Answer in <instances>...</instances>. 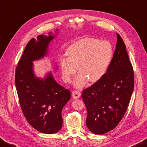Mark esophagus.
Wrapping results in <instances>:
<instances>
[{"instance_id": "esophagus-1", "label": "esophagus", "mask_w": 147, "mask_h": 147, "mask_svg": "<svg viewBox=\"0 0 147 147\" xmlns=\"http://www.w3.org/2000/svg\"><path fill=\"white\" fill-rule=\"evenodd\" d=\"M81 96V93L78 91H73L72 92V97L74 99H77L80 98Z\"/></svg>"}]
</instances>
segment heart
<instances>
[{
    "label": "heart",
    "mask_w": 147,
    "mask_h": 147,
    "mask_svg": "<svg viewBox=\"0 0 147 147\" xmlns=\"http://www.w3.org/2000/svg\"><path fill=\"white\" fill-rule=\"evenodd\" d=\"M113 55L112 46L109 42L94 38H84L71 44L67 55L60 58L62 77L70 82L78 70L74 85L78 88L84 87L87 82H96L106 74Z\"/></svg>",
    "instance_id": "obj_1"
}]
</instances>
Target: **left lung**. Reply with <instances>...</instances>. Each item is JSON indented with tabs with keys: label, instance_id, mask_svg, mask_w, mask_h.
<instances>
[{
	"label": "left lung",
	"instance_id": "obj_1",
	"mask_svg": "<svg viewBox=\"0 0 147 147\" xmlns=\"http://www.w3.org/2000/svg\"><path fill=\"white\" fill-rule=\"evenodd\" d=\"M116 34L115 51L106 74L82 94L87 110L86 125L95 134H104L116 127L126 112L134 90L133 67L123 40Z\"/></svg>",
	"mask_w": 147,
	"mask_h": 147
}]
</instances>
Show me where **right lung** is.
Returning a JSON list of instances; mask_svg holds the SVG:
<instances>
[{
	"label": "right lung",
	"instance_id": "obj_1",
	"mask_svg": "<svg viewBox=\"0 0 147 147\" xmlns=\"http://www.w3.org/2000/svg\"><path fill=\"white\" fill-rule=\"evenodd\" d=\"M55 35H40L28 42L16 70L15 82L20 105L28 122L46 134L58 132L62 127V110L70 99V92L59 85L51 71L36 76L34 62L49 55V47ZM58 69V67H56Z\"/></svg>",
	"mask_w": 147,
	"mask_h": 147
}]
</instances>
